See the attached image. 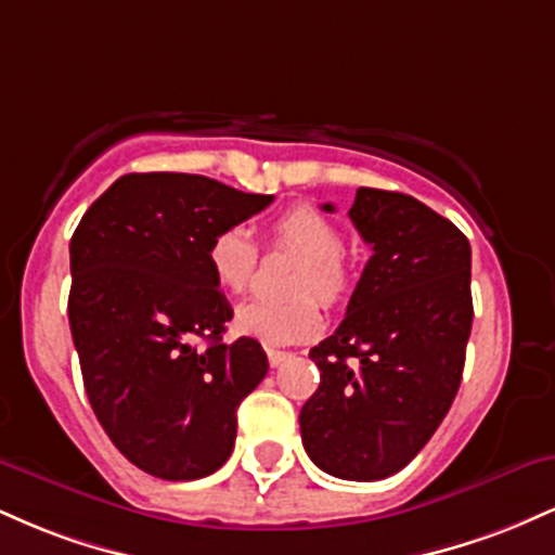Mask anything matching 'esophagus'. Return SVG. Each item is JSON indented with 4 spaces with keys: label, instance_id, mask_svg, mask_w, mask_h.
Instances as JSON below:
<instances>
[{
    "label": "esophagus",
    "instance_id": "34e87169",
    "mask_svg": "<svg viewBox=\"0 0 555 555\" xmlns=\"http://www.w3.org/2000/svg\"><path fill=\"white\" fill-rule=\"evenodd\" d=\"M289 358H292V352H279V349H269L271 367H279V365H282V362H286Z\"/></svg>",
    "mask_w": 555,
    "mask_h": 555
}]
</instances>
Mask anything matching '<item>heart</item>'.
Wrapping results in <instances>:
<instances>
[{"mask_svg": "<svg viewBox=\"0 0 555 555\" xmlns=\"http://www.w3.org/2000/svg\"><path fill=\"white\" fill-rule=\"evenodd\" d=\"M271 242L273 247H286L299 256L289 279V292L295 297L250 299L240 305L234 328L269 347H286L321 331L323 318L314 298L318 296L328 308L341 305L354 289V271L341 253L344 234L339 227L310 206L289 208L276 216L271 224ZM206 260L221 289L242 295L258 263L256 242L247 229L224 227L208 242Z\"/></svg>", "mask_w": 555, "mask_h": 555, "instance_id": "heart-1", "label": "heart"}]
</instances>
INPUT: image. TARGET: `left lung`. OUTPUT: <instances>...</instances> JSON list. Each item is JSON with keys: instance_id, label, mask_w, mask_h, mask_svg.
Segmentation results:
<instances>
[{"instance_id": "8db88e82", "label": "left lung", "mask_w": 555, "mask_h": 555, "mask_svg": "<svg viewBox=\"0 0 555 555\" xmlns=\"http://www.w3.org/2000/svg\"><path fill=\"white\" fill-rule=\"evenodd\" d=\"M349 219L373 256L339 328L310 349L321 384L299 430L323 473L371 482L415 460L460 391L473 250L449 219L404 193L360 188Z\"/></svg>"}]
</instances>
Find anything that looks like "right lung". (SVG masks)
Instances as JSON below:
<instances>
[{"mask_svg": "<svg viewBox=\"0 0 555 555\" xmlns=\"http://www.w3.org/2000/svg\"><path fill=\"white\" fill-rule=\"evenodd\" d=\"M271 201L201 175H125L69 240L67 315L88 401L143 473L197 480L232 454L237 406L269 358L250 336L221 339L232 308L206 247Z\"/></svg>", "mask_w": 555, "mask_h": 555, "instance_id": "obj_1", "label": "right lung"}]
</instances>
